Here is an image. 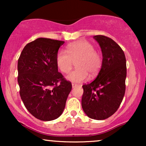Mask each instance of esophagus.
Here are the masks:
<instances>
[{"label": "esophagus", "instance_id": "esophagus-1", "mask_svg": "<svg viewBox=\"0 0 146 146\" xmlns=\"http://www.w3.org/2000/svg\"><path fill=\"white\" fill-rule=\"evenodd\" d=\"M78 86V85L76 84H74V83L72 84V88H75V87H77Z\"/></svg>", "mask_w": 146, "mask_h": 146}]
</instances>
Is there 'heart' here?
Here are the masks:
<instances>
[{
	"mask_svg": "<svg viewBox=\"0 0 146 146\" xmlns=\"http://www.w3.org/2000/svg\"><path fill=\"white\" fill-rule=\"evenodd\" d=\"M66 52L60 50L56 55V64L64 73L71 71L76 62L77 68L67 76V80L73 82H82L88 78L97 76L101 69L102 56L95 51L91 43L86 40H80L71 43L67 46Z\"/></svg>",
	"mask_w": 146,
	"mask_h": 146,
	"instance_id": "obj_1",
	"label": "heart"
}]
</instances>
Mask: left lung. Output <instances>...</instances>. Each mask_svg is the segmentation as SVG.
<instances>
[{
  "instance_id": "left-lung-1",
  "label": "left lung",
  "mask_w": 146,
  "mask_h": 146,
  "mask_svg": "<svg viewBox=\"0 0 146 146\" xmlns=\"http://www.w3.org/2000/svg\"><path fill=\"white\" fill-rule=\"evenodd\" d=\"M102 53V64L92 82L83 85L82 107L86 115L96 120L113 115L121 104L125 90L126 60L123 50L111 38L95 36Z\"/></svg>"
}]
</instances>
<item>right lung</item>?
<instances>
[{"label": "right lung", "instance_id": "right-lung-1", "mask_svg": "<svg viewBox=\"0 0 146 146\" xmlns=\"http://www.w3.org/2000/svg\"><path fill=\"white\" fill-rule=\"evenodd\" d=\"M64 43L38 38L25 46L18 61L21 100L28 111L42 121H52L62 114L72 88L56 64V55Z\"/></svg>", "mask_w": 146, "mask_h": 146}]
</instances>
